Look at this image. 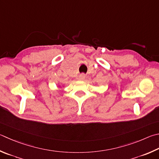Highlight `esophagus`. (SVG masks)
Returning a JSON list of instances; mask_svg holds the SVG:
<instances>
[{
	"label": "esophagus",
	"mask_w": 159,
	"mask_h": 159,
	"mask_svg": "<svg viewBox=\"0 0 159 159\" xmlns=\"http://www.w3.org/2000/svg\"><path fill=\"white\" fill-rule=\"evenodd\" d=\"M85 75L84 74H81L79 75V79L80 80H83L85 79Z\"/></svg>",
	"instance_id": "34e87169"
}]
</instances>
